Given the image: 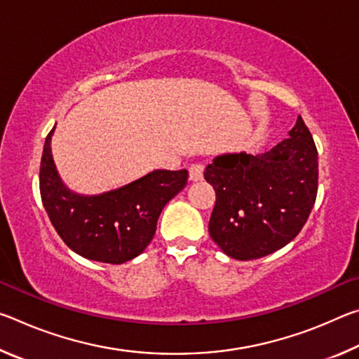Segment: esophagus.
I'll return each instance as SVG.
<instances>
[{
    "instance_id": "34e87169",
    "label": "esophagus",
    "mask_w": 359,
    "mask_h": 359,
    "mask_svg": "<svg viewBox=\"0 0 359 359\" xmlns=\"http://www.w3.org/2000/svg\"><path fill=\"white\" fill-rule=\"evenodd\" d=\"M203 174H204V166L201 165V163H194V165L190 166V180L191 182L201 180Z\"/></svg>"
}]
</instances>
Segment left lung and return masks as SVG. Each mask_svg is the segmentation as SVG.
Listing matches in <instances>:
<instances>
[{
	"label": "left lung",
	"instance_id": "1",
	"mask_svg": "<svg viewBox=\"0 0 359 359\" xmlns=\"http://www.w3.org/2000/svg\"><path fill=\"white\" fill-rule=\"evenodd\" d=\"M288 135L264 154L220 155L205 168L204 179L217 194L209 234L231 258L248 261L280 250L311 215L318 151L301 115Z\"/></svg>",
	"mask_w": 359,
	"mask_h": 359
}]
</instances>
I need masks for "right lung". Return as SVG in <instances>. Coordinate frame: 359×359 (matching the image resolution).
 Masks as SVG:
<instances>
[{"label": "right lung", "mask_w": 359, "mask_h": 359, "mask_svg": "<svg viewBox=\"0 0 359 359\" xmlns=\"http://www.w3.org/2000/svg\"><path fill=\"white\" fill-rule=\"evenodd\" d=\"M53 130L42 151L39 190L58 236L87 259L121 264L136 258L154 239L163 208L185 188L188 171L158 169L118 190L83 196L60 179L50 150Z\"/></svg>", "instance_id": "1"}]
</instances>
